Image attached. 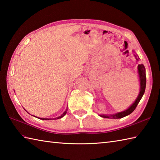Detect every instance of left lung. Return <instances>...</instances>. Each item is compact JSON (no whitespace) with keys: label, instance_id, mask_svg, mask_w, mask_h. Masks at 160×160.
Masks as SVG:
<instances>
[{"label":"left lung","instance_id":"1","mask_svg":"<svg viewBox=\"0 0 160 160\" xmlns=\"http://www.w3.org/2000/svg\"><path fill=\"white\" fill-rule=\"evenodd\" d=\"M135 58H137L138 55H135ZM137 60H138L137 58ZM138 73L139 75H140V94L138 97V98L136 99V100L135 101V102L132 104L131 106L129 107L128 109H127L124 111L120 112V113H118L114 115H109V116H107V115H101L100 116L102 118H109L111 116L113 118H124L127 115L131 114L132 111H133L135 108L137 107L138 103L140 102V100L142 99V96L144 93L145 91V89H146V84H147V78H146V71H145V67L143 65V64H139L138 65Z\"/></svg>","mask_w":160,"mask_h":160}]
</instances>
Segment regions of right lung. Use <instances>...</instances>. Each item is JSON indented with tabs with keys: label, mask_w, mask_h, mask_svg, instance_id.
<instances>
[{
	"label": "right lung",
	"mask_w": 160,
	"mask_h": 160,
	"mask_svg": "<svg viewBox=\"0 0 160 160\" xmlns=\"http://www.w3.org/2000/svg\"><path fill=\"white\" fill-rule=\"evenodd\" d=\"M67 113V110L65 111H64V113H63V114L62 115H60V116H59L58 118H53V120H56V119H59V118H62L63 116H64V115H65V114ZM40 119H41V120H51V119H46V118H40Z\"/></svg>",
	"instance_id": "add662e5"
}]
</instances>
